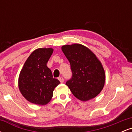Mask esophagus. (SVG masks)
I'll return each instance as SVG.
<instances>
[{
    "label": "esophagus",
    "mask_w": 132,
    "mask_h": 132,
    "mask_svg": "<svg viewBox=\"0 0 132 132\" xmlns=\"http://www.w3.org/2000/svg\"><path fill=\"white\" fill-rule=\"evenodd\" d=\"M58 79L60 80V81L61 82V83H63V82H64V78H63V77H62V76L59 77V78H58Z\"/></svg>",
    "instance_id": "obj_1"
}]
</instances>
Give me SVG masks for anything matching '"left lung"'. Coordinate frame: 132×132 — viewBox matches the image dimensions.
I'll return each instance as SVG.
<instances>
[{"label": "left lung", "mask_w": 132, "mask_h": 132, "mask_svg": "<svg viewBox=\"0 0 132 132\" xmlns=\"http://www.w3.org/2000/svg\"><path fill=\"white\" fill-rule=\"evenodd\" d=\"M61 50L70 63L72 72L66 85L82 101L94 98L105 83V72L101 62L90 50L80 44L64 45Z\"/></svg>", "instance_id": "1"}]
</instances>
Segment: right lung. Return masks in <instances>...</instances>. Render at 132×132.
<instances>
[{"label": "right lung", "mask_w": 132, "mask_h": 132, "mask_svg": "<svg viewBox=\"0 0 132 132\" xmlns=\"http://www.w3.org/2000/svg\"><path fill=\"white\" fill-rule=\"evenodd\" d=\"M53 52L52 48H38L29 56L20 73L19 87L23 96L29 102L45 105L50 101L53 90L60 83L53 78L46 66Z\"/></svg>", "instance_id": "obj_1"}]
</instances>
